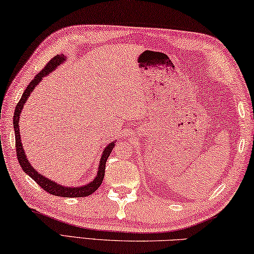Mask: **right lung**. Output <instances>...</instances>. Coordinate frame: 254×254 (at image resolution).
<instances>
[{
  "mask_svg": "<svg viewBox=\"0 0 254 254\" xmlns=\"http://www.w3.org/2000/svg\"><path fill=\"white\" fill-rule=\"evenodd\" d=\"M66 58L67 57H65L63 54L53 57L52 60L46 64L45 67L41 69L38 74H37L35 78L29 83V85L22 93V97L18 102V105L15 106L14 116H13V127H14V135H15L16 156H18V161L20 165H21L23 171L26 172L28 176L32 179V180H35L37 182V185L40 186L45 191H47V192L58 197H67V198L86 197V196H90L91 193H93L94 191L99 188L100 185L102 184L103 177H105L106 162L110 155L112 148L115 147V142H111L110 144H108L107 147L103 149L101 157H100L97 176H95V178L90 182V184L85 186H80V187H64L62 185L56 184L55 181L49 180L48 178H46L45 176H43V174L37 171V170H35V168H32V165L29 163V161L27 159L26 153L23 151L21 138H20L19 120H20V114H21V111L24 107V103H26L29 97H30L32 91L35 90L36 85H38L41 82V80H43V77L47 76L49 73H52L53 70H55L57 66H60L62 63H64Z\"/></svg>",
  "mask_w": 254,
  "mask_h": 254,
  "instance_id": "obj_1",
  "label": "right lung"
}]
</instances>
